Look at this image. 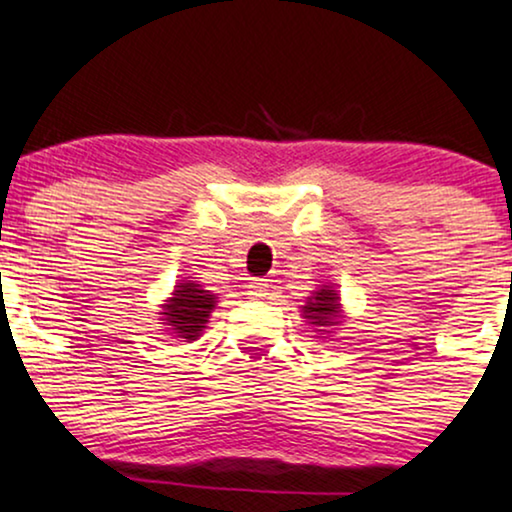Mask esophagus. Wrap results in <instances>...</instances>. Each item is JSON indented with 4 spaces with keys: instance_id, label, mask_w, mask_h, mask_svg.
<instances>
[{
    "instance_id": "esophagus-1",
    "label": "esophagus",
    "mask_w": 512,
    "mask_h": 512,
    "mask_svg": "<svg viewBox=\"0 0 512 512\" xmlns=\"http://www.w3.org/2000/svg\"><path fill=\"white\" fill-rule=\"evenodd\" d=\"M267 291H269L267 279H250L248 281V293L252 298H264L267 296Z\"/></svg>"
}]
</instances>
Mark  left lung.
Instances as JSON below:
<instances>
[{
    "mask_svg": "<svg viewBox=\"0 0 512 512\" xmlns=\"http://www.w3.org/2000/svg\"><path fill=\"white\" fill-rule=\"evenodd\" d=\"M301 313L305 317V322L315 327L317 334L332 337V332L337 330L344 320L342 298H339V293L332 284H322L317 286V291L310 293L305 305H301Z\"/></svg>",
    "mask_w": 512,
    "mask_h": 512,
    "instance_id": "obj_1",
    "label": "left lung"
}]
</instances>
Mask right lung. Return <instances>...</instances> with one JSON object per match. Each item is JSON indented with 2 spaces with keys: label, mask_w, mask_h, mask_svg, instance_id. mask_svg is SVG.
I'll list each match as a JSON object with an SVG mask.
<instances>
[{
  "label": "right lung",
  "mask_w": 512,
  "mask_h": 512,
  "mask_svg": "<svg viewBox=\"0 0 512 512\" xmlns=\"http://www.w3.org/2000/svg\"><path fill=\"white\" fill-rule=\"evenodd\" d=\"M216 303H219L216 293L207 291L187 276V279H180V284H175L168 301L161 303V313H158L163 320L161 325L182 342H195L207 330Z\"/></svg>",
  "instance_id": "add662e5"
}]
</instances>
